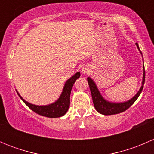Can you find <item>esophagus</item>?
<instances>
[{
	"label": "esophagus",
	"instance_id": "34e87169",
	"mask_svg": "<svg viewBox=\"0 0 154 154\" xmlns=\"http://www.w3.org/2000/svg\"><path fill=\"white\" fill-rule=\"evenodd\" d=\"M89 71H90V69L88 66H84V67L82 68V72H83L84 74H88Z\"/></svg>",
	"mask_w": 154,
	"mask_h": 154
}]
</instances>
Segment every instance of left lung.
Wrapping results in <instances>:
<instances>
[{
  "mask_svg": "<svg viewBox=\"0 0 154 154\" xmlns=\"http://www.w3.org/2000/svg\"><path fill=\"white\" fill-rule=\"evenodd\" d=\"M136 45L137 46L138 49H139L141 54H142V52L139 50V45L137 43H136ZM87 80H88V85H89L90 91H91V97H92L93 103H94V106L95 108V109L99 113H100V114L105 115V116H110V115L118 114V113H121L122 112L126 111L127 109L130 108L134 103V102L137 100V98L140 95L141 92H142V89H143L144 80H145V71H144V67L143 66V77H142V86L139 88V91L131 99H130L129 100H127V101L122 102V103H113V102H110L106 100L101 95V94H100V91L97 88V86H96V83H94V80L91 77H88Z\"/></svg>",
  "mask_w": 154,
  "mask_h": 154,
  "instance_id": "left-lung-1",
  "label": "left lung"
}]
</instances>
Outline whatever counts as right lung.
I'll use <instances>...</instances> for the list:
<instances>
[{"label": "right lung", "mask_w": 154, "mask_h": 154, "mask_svg": "<svg viewBox=\"0 0 154 154\" xmlns=\"http://www.w3.org/2000/svg\"><path fill=\"white\" fill-rule=\"evenodd\" d=\"M80 77V73L79 71L76 73L75 74H74L71 78L68 79L66 82L60 97L54 103H51V104L45 105V106L44 105L43 106L35 105L26 101L20 95L17 90L16 91L20 98L23 100V102L35 113L48 118H59L63 116L68 112L70 106V94H71V89L74 86V83H75L77 79H78Z\"/></svg>", "instance_id": "right-lung-1"}]
</instances>
